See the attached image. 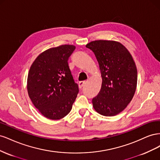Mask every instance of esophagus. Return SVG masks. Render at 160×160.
<instances>
[{
    "label": "esophagus",
    "mask_w": 160,
    "mask_h": 160,
    "mask_svg": "<svg viewBox=\"0 0 160 160\" xmlns=\"http://www.w3.org/2000/svg\"><path fill=\"white\" fill-rule=\"evenodd\" d=\"M85 83H86V81H80L79 83V88L80 89H81L85 85Z\"/></svg>",
    "instance_id": "esophagus-1"
}]
</instances>
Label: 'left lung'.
Masks as SVG:
<instances>
[{"mask_svg": "<svg viewBox=\"0 0 160 160\" xmlns=\"http://www.w3.org/2000/svg\"><path fill=\"white\" fill-rule=\"evenodd\" d=\"M86 47L94 52L102 78L99 93L92 99L93 107L104 116L118 115L126 108L136 90L138 71L133 57L115 41H91Z\"/></svg>", "mask_w": 160, "mask_h": 160, "instance_id": "1", "label": "left lung"}]
</instances>
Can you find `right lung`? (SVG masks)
<instances>
[{
    "mask_svg": "<svg viewBox=\"0 0 160 160\" xmlns=\"http://www.w3.org/2000/svg\"><path fill=\"white\" fill-rule=\"evenodd\" d=\"M75 49L72 45L50 48L36 58L28 71V96L38 111L49 119L65 117L78 94V85L68 65Z\"/></svg>",
    "mask_w": 160,
    "mask_h": 160,
    "instance_id": "add662e5",
    "label": "right lung"
}]
</instances>
